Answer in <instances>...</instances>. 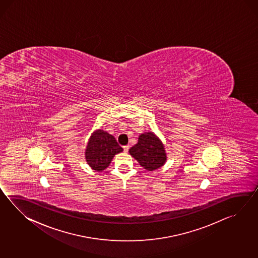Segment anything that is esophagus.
<instances>
[{"mask_svg": "<svg viewBox=\"0 0 258 258\" xmlns=\"http://www.w3.org/2000/svg\"><path fill=\"white\" fill-rule=\"evenodd\" d=\"M123 148H124V152H125V153H126V152L128 151V149H130V146H128V145H126V146H124Z\"/></svg>", "mask_w": 258, "mask_h": 258, "instance_id": "esophagus-1", "label": "esophagus"}]
</instances>
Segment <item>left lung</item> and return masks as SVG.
Returning a JSON list of instances; mask_svg holds the SVG:
<instances>
[{
  "label": "left lung",
  "mask_w": 258,
  "mask_h": 258,
  "mask_svg": "<svg viewBox=\"0 0 258 258\" xmlns=\"http://www.w3.org/2000/svg\"><path fill=\"white\" fill-rule=\"evenodd\" d=\"M132 157L146 170L153 171L166 161L165 146L154 132H145L139 136L137 144L128 150Z\"/></svg>",
  "instance_id": "1"
}]
</instances>
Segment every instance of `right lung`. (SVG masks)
Segmentation results:
<instances>
[{
  "instance_id": "obj_1",
  "label": "right lung",
  "mask_w": 258,
  "mask_h": 258,
  "mask_svg": "<svg viewBox=\"0 0 258 258\" xmlns=\"http://www.w3.org/2000/svg\"><path fill=\"white\" fill-rule=\"evenodd\" d=\"M123 148L115 141V137L102 130L93 132L89 140L85 151L88 165L93 170L103 171L110 165L116 154Z\"/></svg>"
}]
</instances>
